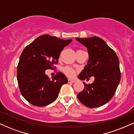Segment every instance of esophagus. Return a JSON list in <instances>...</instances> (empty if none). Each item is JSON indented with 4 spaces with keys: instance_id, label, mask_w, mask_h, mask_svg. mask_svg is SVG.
<instances>
[{
    "instance_id": "obj_1",
    "label": "esophagus",
    "mask_w": 134,
    "mask_h": 134,
    "mask_svg": "<svg viewBox=\"0 0 134 134\" xmlns=\"http://www.w3.org/2000/svg\"><path fill=\"white\" fill-rule=\"evenodd\" d=\"M76 82V81L74 79H68V82L69 83H74Z\"/></svg>"
}]
</instances>
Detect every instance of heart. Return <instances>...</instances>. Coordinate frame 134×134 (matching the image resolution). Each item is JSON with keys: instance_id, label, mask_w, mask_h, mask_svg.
<instances>
[{"instance_id": "b5f03b06", "label": "heart", "mask_w": 134, "mask_h": 134, "mask_svg": "<svg viewBox=\"0 0 134 134\" xmlns=\"http://www.w3.org/2000/svg\"><path fill=\"white\" fill-rule=\"evenodd\" d=\"M63 72H64L65 75L69 77H72L74 76L75 70L74 69L71 68L70 67H65L63 69Z\"/></svg>"}]
</instances>
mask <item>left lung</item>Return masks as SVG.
<instances>
[{"instance_id":"1","label":"left lung","mask_w":134,"mask_h":134,"mask_svg":"<svg viewBox=\"0 0 134 134\" xmlns=\"http://www.w3.org/2000/svg\"><path fill=\"white\" fill-rule=\"evenodd\" d=\"M76 39L86 47L89 53L87 64L78 78L85 80L94 77L92 84L83 82L84 88L77 98L87 107H101L111 99L120 81L119 60L114 50L100 38Z\"/></svg>"}]
</instances>
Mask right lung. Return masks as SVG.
<instances>
[{
	"label": "right lung",
	"mask_w": 134,
	"mask_h": 134,
	"mask_svg": "<svg viewBox=\"0 0 134 134\" xmlns=\"http://www.w3.org/2000/svg\"><path fill=\"white\" fill-rule=\"evenodd\" d=\"M71 41L44 35L23 50L17 68V79L21 94L31 104L44 107L52 103L57 98L62 86L67 83L62 72H57L50 80L45 70L54 68L61 52Z\"/></svg>",
	"instance_id": "obj_1"
}]
</instances>
